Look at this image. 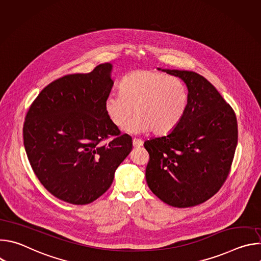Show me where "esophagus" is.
Here are the masks:
<instances>
[{
	"instance_id": "esophagus-1",
	"label": "esophagus",
	"mask_w": 261,
	"mask_h": 261,
	"mask_svg": "<svg viewBox=\"0 0 261 261\" xmlns=\"http://www.w3.org/2000/svg\"><path fill=\"white\" fill-rule=\"evenodd\" d=\"M132 142H133V146H134V147H139V146H141V145L143 144L142 140H141V139H138V138H133Z\"/></svg>"
}]
</instances>
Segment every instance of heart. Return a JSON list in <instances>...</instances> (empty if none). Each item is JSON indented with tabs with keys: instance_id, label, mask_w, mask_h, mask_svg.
I'll list each match as a JSON object with an SVG mask.
<instances>
[{
	"instance_id": "obj_1",
	"label": "heart",
	"mask_w": 261,
	"mask_h": 261,
	"mask_svg": "<svg viewBox=\"0 0 261 261\" xmlns=\"http://www.w3.org/2000/svg\"><path fill=\"white\" fill-rule=\"evenodd\" d=\"M121 94H110L104 102L109 121L130 133L162 135L176 128L187 113L189 93L185 84L158 71H134L123 80Z\"/></svg>"
}]
</instances>
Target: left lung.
I'll return each mask as SVG.
<instances>
[{
    "label": "left lung",
    "mask_w": 261,
    "mask_h": 261,
    "mask_svg": "<svg viewBox=\"0 0 261 261\" xmlns=\"http://www.w3.org/2000/svg\"><path fill=\"white\" fill-rule=\"evenodd\" d=\"M163 71L186 84L189 105L176 128L144 141L150 155L145 178L163 202L194 206L214 196L225 182L238 144V121L232 107L200 74Z\"/></svg>",
    "instance_id": "8db88e82"
}]
</instances>
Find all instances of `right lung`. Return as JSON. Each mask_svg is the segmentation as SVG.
<instances>
[{"mask_svg": "<svg viewBox=\"0 0 261 261\" xmlns=\"http://www.w3.org/2000/svg\"><path fill=\"white\" fill-rule=\"evenodd\" d=\"M110 71L105 63L53 82L25 116L23 144L34 173L71 204H88L105 193L132 150L131 136L121 134L104 110L114 86Z\"/></svg>", "mask_w": 261, "mask_h": 261, "instance_id": "add662e5", "label": "right lung"}]
</instances>
